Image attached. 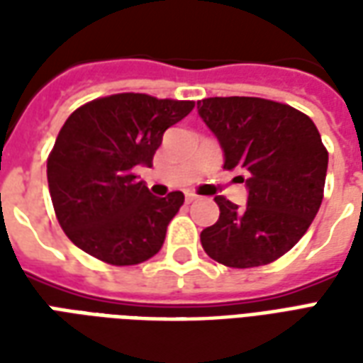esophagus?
<instances>
[{"mask_svg":"<svg viewBox=\"0 0 363 363\" xmlns=\"http://www.w3.org/2000/svg\"><path fill=\"white\" fill-rule=\"evenodd\" d=\"M184 198H186V202L190 204V202H194L198 196H196V194H192V192H186V194H184Z\"/></svg>","mask_w":363,"mask_h":363,"instance_id":"obj_1","label":"esophagus"}]
</instances>
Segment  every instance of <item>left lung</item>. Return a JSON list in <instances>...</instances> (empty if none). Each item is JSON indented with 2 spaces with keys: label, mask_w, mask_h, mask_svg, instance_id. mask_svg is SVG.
Listing matches in <instances>:
<instances>
[{
  "label": "left lung",
  "mask_w": 363,
  "mask_h": 363,
  "mask_svg": "<svg viewBox=\"0 0 363 363\" xmlns=\"http://www.w3.org/2000/svg\"><path fill=\"white\" fill-rule=\"evenodd\" d=\"M198 114L223 150V169H245L239 208L216 196L220 220L200 233L208 257L229 268L270 264L305 235L319 212L328 151L313 120L259 96H210Z\"/></svg>",
  "instance_id": "obj_1"
}]
</instances>
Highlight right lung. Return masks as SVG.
Instances as JSON below:
<instances>
[{"label": "right lung", "mask_w": 363, "mask_h": 363, "mask_svg": "<svg viewBox=\"0 0 363 363\" xmlns=\"http://www.w3.org/2000/svg\"><path fill=\"white\" fill-rule=\"evenodd\" d=\"M192 108V101L118 93L69 114L46 174L56 218L75 247L114 267L140 264L161 251L184 194L153 196L135 179V167L153 165L167 128Z\"/></svg>", "instance_id": "obj_1"}]
</instances>
